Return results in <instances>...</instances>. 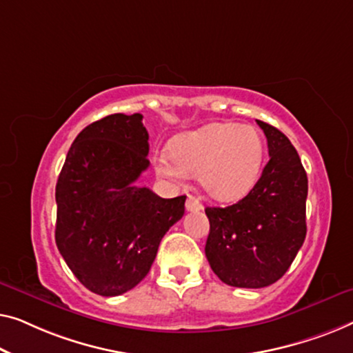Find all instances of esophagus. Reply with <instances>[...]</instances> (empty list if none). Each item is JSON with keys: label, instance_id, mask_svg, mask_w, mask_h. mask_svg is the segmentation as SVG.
Wrapping results in <instances>:
<instances>
[{"label": "esophagus", "instance_id": "1", "mask_svg": "<svg viewBox=\"0 0 353 353\" xmlns=\"http://www.w3.org/2000/svg\"><path fill=\"white\" fill-rule=\"evenodd\" d=\"M185 210H187L188 212H198V211L203 210V206H201V203L198 201L195 196L188 195L187 201H185Z\"/></svg>", "mask_w": 353, "mask_h": 353}]
</instances>
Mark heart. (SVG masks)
<instances>
[{
	"label": "heart",
	"instance_id": "heart-1",
	"mask_svg": "<svg viewBox=\"0 0 353 353\" xmlns=\"http://www.w3.org/2000/svg\"><path fill=\"white\" fill-rule=\"evenodd\" d=\"M264 143L256 128L211 123L177 136L171 150L155 153L157 174L172 183L198 176L206 195L219 201L245 196L261 172Z\"/></svg>",
	"mask_w": 353,
	"mask_h": 353
}]
</instances>
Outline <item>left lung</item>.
I'll return each mask as SVG.
<instances>
[{
    "label": "left lung",
    "mask_w": 353,
    "mask_h": 353,
    "mask_svg": "<svg viewBox=\"0 0 353 353\" xmlns=\"http://www.w3.org/2000/svg\"><path fill=\"white\" fill-rule=\"evenodd\" d=\"M269 161L250 193L227 208H206L205 252L225 285L264 288L286 274L305 240L307 174L285 134L257 120Z\"/></svg>",
    "instance_id": "left-lung-1"
}]
</instances>
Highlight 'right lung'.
Returning a JSON list of instances; mask_svg holds the SVG:
<instances>
[{
	"mask_svg": "<svg viewBox=\"0 0 353 353\" xmlns=\"http://www.w3.org/2000/svg\"><path fill=\"white\" fill-rule=\"evenodd\" d=\"M141 113H115L78 134L56 185V245L79 283L99 296L139 285L185 196L161 198L134 182L147 170Z\"/></svg>",
	"mask_w": 353,
	"mask_h": 353,
	"instance_id": "1",
	"label": "right lung"
}]
</instances>
